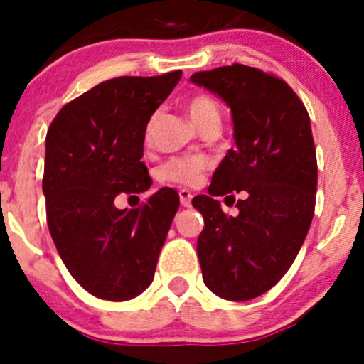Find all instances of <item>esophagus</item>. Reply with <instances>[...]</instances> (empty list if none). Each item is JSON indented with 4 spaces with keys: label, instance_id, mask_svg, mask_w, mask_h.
<instances>
[{
    "label": "esophagus",
    "instance_id": "obj_1",
    "mask_svg": "<svg viewBox=\"0 0 364 364\" xmlns=\"http://www.w3.org/2000/svg\"><path fill=\"white\" fill-rule=\"evenodd\" d=\"M192 192L190 190H179V200H181V205L185 208H190L192 205Z\"/></svg>",
    "mask_w": 364,
    "mask_h": 364
}]
</instances>
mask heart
Returning <instances> with one entry per match:
<instances>
[{
  "mask_svg": "<svg viewBox=\"0 0 364 364\" xmlns=\"http://www.w3.org/2000/svg\"><path fill=\"white\" fill-rule=\"evenodd\" d=\"M186 111L193 123L199 128L205 124H220V107L215 98L205 93H197L186 102ZM205 168V160L203 159H172L160 168V178L164 181L178 183V185H193L199 181L200 174Z\"/></svg>",
  "mask_w": 364,
  "mask_h": 364,
  "instance_id": "obj_1",
  "label": "heart"
}]
</instances>
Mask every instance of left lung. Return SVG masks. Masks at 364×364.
I'll return each instance as SVG.
<instances>
[{
  "label": "left lung",
  "instance_id": "obj_1",
  "mask_svg": "<svg viewBox=\"0 0 364 364\" xmlns=\"http://www.w3.org/2000/svg\"><path fill=\"white\" fill-rule=\"evenodd\" d=\"M190 80L232 112L236 149L215 171L209 193L234 200L245 192L236 216L209 196L192 200L204 216L197 240L204 284L223 299L248 301L280 282L310 229L317 190L310 116L285 80L259 68L234 63Z\"/></svg>",
  "mask_w": 364,
  "mask_h": 364
}]
</instances>
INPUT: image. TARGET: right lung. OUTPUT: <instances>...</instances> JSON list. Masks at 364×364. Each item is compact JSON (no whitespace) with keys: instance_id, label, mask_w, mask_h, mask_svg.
I'll list each match as a JSON object with an SVG mask.
<instances>
[{"instance_id":"1","label":"right lung","mask_w":364,"mask_h":364,"mask_svg":"<svg viewBox=\"0 0 364 364\" xmlns=\"http://www.w3.org/2000/svg\"><path fill=\"white\" fill-rule=\"evenodd\" d=\"M179 79L181 70L105 80L68 102L47 132L49 232L70 274L100 299H132L155 277L179 196L161 188L135 209L114 199L151 185L141 161L146 127Z\"/></svg>"}]
</instances>
